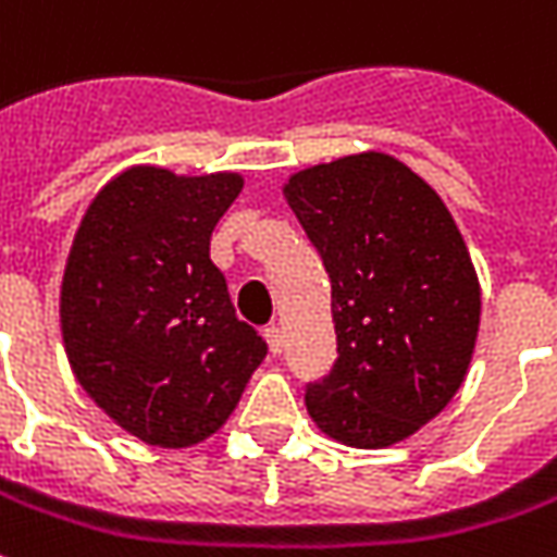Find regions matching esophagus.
I'll use <instances>...</instances> for the list:
<instances>
[{"label":"esophagus","instance_id":"1","mask_svg":"<svg viewBox=\"0 0 557 557\" xmlns=\"http://www.w3.org/2000/svg\"><path fill=\"white\" fill-rule=\"evenodd\" d=\"M265 341H268V349H271L274 356H280V352H283V332H280L277 325H268Z\"/></svg>","mask_w":557,"mask_h":557}]
</instances>
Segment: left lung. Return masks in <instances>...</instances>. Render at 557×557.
<instances>
[{
	"mask_svg": "<svg viewBox=\"0 0 557 557\" xmlns=\"http://www.w3.org/2000/svg\"><path fill=\"white\" fill-rule=\"evenodd\" d=\"M332 280L337 359L305 404L356 449L407 441L455 398L480 332V280L453 213L388 153L310 165L283 184Z\"/></svg>",
	"mask_w": 557,
	"mask_h": 557,
	"instance_id": "8db88e82",
	"label": "left lung"
}]
</instances>
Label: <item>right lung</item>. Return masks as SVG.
I'll use <instances>...</instances> for the list:
<instances>
[{
	"label": "right lung",
	"mask_w": 557,
	"mask_h": 557,
	"mask_svg": "<svg viewBox=\"0 0 557 557\" xmlns=\"http://www.w3.org/2000/svg\"><path fill=\"white\" fill-rule=\"evenodd\" d=\"M240 189L235 171L132 165L89 201L72 240L60 289L69 364L150 446L186 449L216 434L265 359L211 262L213 225Z\"/></svg>",
	"instance_id": "right-lung-1"
}]
</instances>
